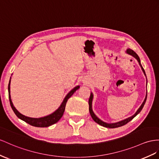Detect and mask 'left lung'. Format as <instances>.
Instances as JSON below:
<instances>
[{
  "instance_id": "obj_1",
  "label": "left lung",
  "mask_w": 159,
  "mask_h": 159,
  "mask_svg": "<svg viewBox=\"0 0 159 159\" xmlns=\"http://www.w3.org/2000/svg\"><path fill=\"white\" fill-rule=\"evenodd\" d=\"M126 52H127L128 54L132 55V56H134V58H136L137 59L138 63H139L140 66H141V68H142V71L144 72V75H146V74H145V71H144V68H143V67L142 66V65H141V63H140V60L139 56H138L137 55L136 53L135 52H134V51H133L132 50H131V49H128V50H126ZM146 84H147V83H146ZM93 94H92V93H91L90 97H89V112H90V114H91V117H92L93 120H94V121L96 122V123H97V124H99V125H101L103 126V127L107 128H118V127H120V126H122V125H125V124H128L129 121H131V120L134 118V117H136V116L138 114V113H139L141 111V110L142 109V108H143L144 105V104H145V103H146V97H147V93H146V97H145V99H144V101H143V103H142V104L141 105V106L140 107V108L138 109V110H137V111L136 112L135 114H134V116H131V117H128V118H127V119L124 120H122V121H121L117 122V123H113V124H107V123H105V122H104V121H101L100 119H99L98 117H97L95 116V113H93V109H92V101H93Z\"/></svg>"
}]
</instances>
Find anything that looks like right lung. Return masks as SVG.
<instances>
[{
	"label": "right lung",
	"instance_id": "1",
	"mask_svg": "<svg viewBox=\"0 0 159 159\" xmlns=\"http://www.w3.org/2000/svg\"><path fill=\"white\" fill-rule=\"evenodd\" d=\"M10 81L9 83V86H8V90H9V101L12 109H13L15 115L17 116L19 119L22 120L23 121H25L26 123L29 124L31 125L35 126V127H40V128H45V127H48V126L52 125L53 124H56V122H58L61 117H62L64 112L65 110V107H66V104L68 99L70 98V97L74 94V93L77 90V89H79V86H77L75 87L74 89L69 92L67 95L65 97L64 101H62V104L60 106V107L55 111L54 113H52V114L45 116L43 117H40V118H32V117H29L22 115L21 113H20L15 107L13 106V104L12 103L11 99V95H10Z\"/></svg>",
	"mask_w": 159,
	"mask_h": 159
}]
</instances>
